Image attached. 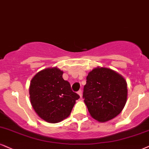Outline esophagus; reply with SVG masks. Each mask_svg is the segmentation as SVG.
I'll return each instance as SVG.
<instances>
[{
	"instance_id": "esophagus-1",
	"label": "esophagus",
	"mask_w": 149,
	"mask_h": 149,
	"mask_svg": "<svg viewBox=\"0 0 149 149\" xmlns=\"http://www.w3.org/2000/svg\"><path fill=\"white\" fill-rule=\"evenodd\" d=\"M77 93L79 95L81 98V97H82V91H81V90H79V91L77 92Z\"/></svg>"
}]
</instances>
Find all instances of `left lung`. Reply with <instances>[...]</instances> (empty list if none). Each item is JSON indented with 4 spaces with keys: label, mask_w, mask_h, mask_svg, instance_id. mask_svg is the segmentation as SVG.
<instances>
[{
    "label": "left lung",
    "mask_w": 149,
    "mask_h": 149,
    "mask_svg": "<svg viewBox=\"0 0 149 149\" xmlns=\"http://www.w3.org/2000/svg\"><path fill=\"white\" fill-rule=\"evenodd\" d=\"M127 92L126 81L120 74L111 69L97 68L86 77L83 98L91 116L104 122L122 112Z\"/></svg>",
    "instance_id": "1"
}]
</instances>
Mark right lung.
<instances>
[{
	"label": "right lung",
	"mask_w": 149,
	"mask_h": 149,
	"mask_svg": "<svg viewBox=\"0 0 149 149\" xmlns=\"http://www.w3.org/2000/svg\"><path fill=\"white\" fill-rule=\"evenodd\" d=\"M59 69L47 68L38 72L31 81L30 102L41 118L57 123L67 118L79 95L73 92L70 84L62 77Z\"/></svg>",
	"instance_id": "obj_1"
}]
</instances>
